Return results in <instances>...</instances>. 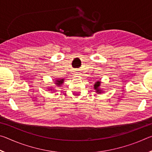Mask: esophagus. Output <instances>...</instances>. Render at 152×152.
Segmentation results:
<instances>
[{
  "instance_id": "obj_1",
  "label": "esophagus",
  "mask_w": 152,
  "mask_h": 152,
  "mask_svg": "<svg viewBox=\"0 0 152 152\" xmlns=\"http://www.w3.org/2000/svg\"><path fill=\"white\" fill-rule=\"evenodd\" d=\"M80 73L79 70H76L75 72H74V74H75L76 76H80Z\"/></svg>"
}]
</instances>
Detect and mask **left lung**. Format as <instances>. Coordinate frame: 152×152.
<instances>
[{
	"label": "left lung",
	"instance_id": "left-lung-1",
	"mask_svg": "<svg viewBox=\"0 0 152 152\" xmlns=\"http://www.w3.org/2000/svg\"><path fill=\"white\" fill-rule=\"evenodd\" d=\"M101 82L100 80L96 81L94 84V89L95 90V92H96V93L98 94H101L102 92H103V91L101 88Z\"/></svg>",
	"mask_w": 152,
	"mask_h": 152
}]
</instances>
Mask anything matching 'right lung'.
Returning <instances> with one entry per match:
<instances>
[{"instance_id":"add662e5","label":"right lung","mask_w":152,"mask_h":152,"mask_svg":"<svg viewBox=\"0 0 152 152\" xmlns=\"http://www.w3.org/2000/svg\"><path fill=\"white\" fill-rule=\"evenodd\" d=\"M64 82V78H58V79H56V80H55V82H54V84H56V86H58V87H60V86H61V84H62ZM54 89L55 88H48V90H50V91H54Z\"/></svg>"}]
</instances>
